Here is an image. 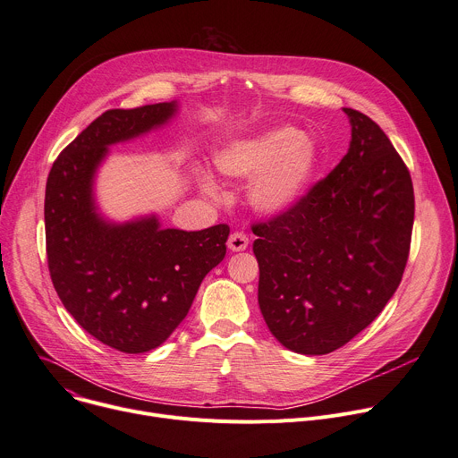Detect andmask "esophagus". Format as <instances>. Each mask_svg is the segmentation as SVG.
I'll list each match as a JSON object with an SVG mask.
<instances>
[{
    "instance_id": "34e87169",
    "label": "esophagus",
    "mask_w": 458,
    "mask_h": 458,
    "mask_svg": "<svg viewBox=\"0 0 458 458\" xmlns=\"http://www.w3.org/2000/svg\"><path fill=\"white\" fill-rule=\"evenodd\" d=\"M248 246V235L244 232H233L228 237V248L232 252H242Z\"/></svg>"
}]
</instances>
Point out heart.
Returning a JSON list of instances; mask_svg holds the SVG:
<instances>
[{
  "mask_svg": "<svg viewBox=\"0 0 458 458\" xmlns=\"http://www.w3.org/2000/svg\"><path fill=\"white\" fill-rule=\"evenodd\" d=\"M216 165L233 179L258 175L250 186L252 204L261 212L277 214L294 206L305 193L316 168V151L300 131L281 128L232 142L216 155ZM202 186L217 195L212 181H204Z\"/></svg>",
  "mask_w": 458,
  "mask_h": 458,
  "instance_id": "b5f03b06",
  "label": "heart"
}]
</instances>
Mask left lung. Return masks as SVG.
I'll return each mask as SVG.
<instances>
[{
  "label": "left lung",
  "instance_id": "8db88e82",
  "mask_svg": "<svg viewBox=\"0 0 458 458\" xmlns=\"http://www.w3.org/2000/svg\"><path fill=\"white\" fill-rule=\"evenodd\" d=\"M347 155L300 200L252 225L258 300L276 340L328 354L370 325L409 258L414 193L405 162L367 114L344 107Z\"/></svg>",
  "mask_w": 458,
  "mask_h": 458
}]
</instances>
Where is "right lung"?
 <instances>
[{
    "label": "right lung",
    "instance_id": "add662e5",
    "mask_svg": "<svg viewBox=\"0 0 458 458\" xmlns=\"http://www.w3.org/2000/svg\"><path fill=\"white\" fill-rule=\"evenodd\" d=\"M175 111V102H162L102 113L58 155L46 186L55 290L81 328L128 354L170 338L226 254L228 225L162 230L155 216L113 225L97 214L93 179L107 146L162 126Z\"/></svg>",
    "mask_w": 458,
    "mask_h": 458
}]
</instances>
